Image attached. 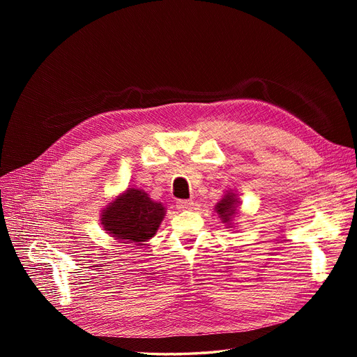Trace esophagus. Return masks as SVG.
I'll return each instance as SVG.
<instances>
[{"label":"esophagus","instance_id":"obj_1","mask_svg":"<svg viewBox=\"0 0 357 357\" xmlns=\"http://www.w3.org/2000/svg\"><path fill=\"white\" fill-rule=\"evenodd\" d=\"M192 205H193V201H192V199H180V201H177V207H178L180 210L192 208Z\"/></svg>","mask_w":357,"mask_h":357}]
</instances>
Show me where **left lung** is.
<instances>
[{"label": "left lung", "instance_id": "1", "mask_svg": "<svg viewBox=\"0 0 357 357\" xmlns=\"http://www.w3.org/2000/svg\"><path fill=\"white\" fill-rule=\"evenodd\" d=\"M235 204H236L235 197L232 193H228V195H225L223 199H220V202H218V205H215V211L220 214L223 222L231 220L232 214L235 213Z\"/></svg>", "mask_w": 357, "mask_h": 357}]
</instances>
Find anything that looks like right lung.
I'll return each instance as SVG.
<instances>
[{"label":"right lung","instance_id":"right-lung-1","mask_svg":"<svg viewBox=\"0 0 357 357\" xmlns=\"http://www.w3.org/2000/svg\"><path fill=\"white\" fill-rule=\"evenodd\" d=\"M162 204L149 198L139 189H128L102 211L101 223L117 240L142 244L156 234L164 219Z\"/></svg>","mask_w":357,"mask_h":357}]
</instances>
